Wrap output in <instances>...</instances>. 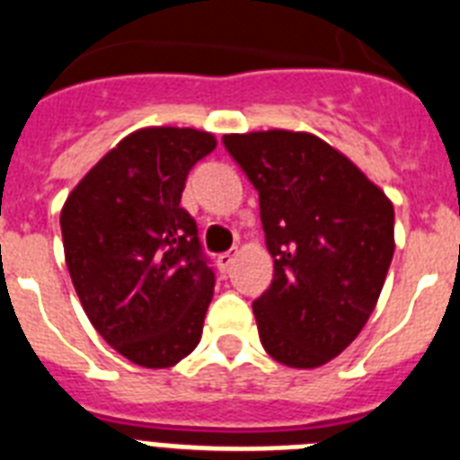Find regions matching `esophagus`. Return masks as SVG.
Wrapping results in <instances>:
<instances>
[{"instance_id":"esophagus-1","label":"esophagus","mask_w":460,"mask_h":460,"mask_svg":"<svg viewBox=\"0 0 460 460\" xmlns=\"http://www.w3.org/2000/svg\"><path fill=\"white\" fill-rule=\"evenodd\" d=\"M236 250H229V252H222V255L217 257V267L222 269V271H229L231 264H234V260H236Z\"/></svg>"}]
</instances>
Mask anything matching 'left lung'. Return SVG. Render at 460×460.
<instances>
[{"label":"left lung","instance_id":"left-lung-1","mask_svg":"<svg viewBox=\"0 0 460 460\" xmlns=\"http://www.w3.org/2000/svg\"><path fill=\"white\" fill-rule=\"evenodd\" d=\"M260 193L274 281L252 312L262 347L290 368L338 357L376 309L394 255V208L352 160L307 132L226 134Z\"/></svg>","mask_w":460,"mask_h":460}]
</instances>
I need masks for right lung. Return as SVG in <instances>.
<instances>
[{
    "label": "right lung",
    "instance_id": "obj_1",
    "mask_svg": "<svg viewBox=\"0 0 460 460\" xmlns=\"http://www.w3.org/2000/svg\"><path fill=\"white\" fill-rule=\"evenodd\" d=\"M215 146L210 132L191 127L137 129L63 205L75 293L101 338L132 364L167 368L200 342L215 271L181 191Z\"/></svg>",
    "mask_w": 460,
    "mask_h": 460
}]
</instances>
